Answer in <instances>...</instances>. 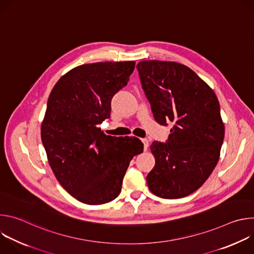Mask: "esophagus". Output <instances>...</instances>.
<instances>
[{"label": "esophagus", "mask_w": 254, "mask_h": 254, "mask_svg": "<svg viewBox=\"0 0 254 254\" xmlns=\"http://www.w3.org/2000/svg\"><path fill=\"white\" fill-rule=\"evenodd\" d=\"M141 141H142V143H143V149H144V151H147L148 148H149V139L142 138Z\"/></svg>", "instance_id": "esophagus-1"}]
</instances>
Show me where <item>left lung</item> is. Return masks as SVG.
Returning <instances> with one entry per match:
<instances>
[{"instance_id":"left-lung-1","label":"left lung","mask_w":254,"mask_h":254,"mask_svg":"<svg viewBox=\"0 0 254 254\" xmlns=\"http://www.w3.org/2000/svg\"><path fill=\"white\" fill-rule=\"evenodd\" d=\"M136 69L156 122L174 124L166 142L152 143L156 164L148 186L161 198L186 197L205 183L219 160L224 124L218 98L183 64L148 60Z\"/></svg>"}]
</instances>
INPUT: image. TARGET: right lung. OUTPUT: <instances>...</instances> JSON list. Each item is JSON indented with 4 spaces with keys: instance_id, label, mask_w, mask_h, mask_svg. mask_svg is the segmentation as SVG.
<instances>
[{
    "instance_id": "1",
    "label": "right lung",
    "mask_w": 254,
    "mask_h": 254,
    "mask_svg": "<svg viewBox=\"0 0 254 254\" xmlns=\"http://www.w3.org/2000/svg\"><path fill=\"white\" fill-rule=\"evenodd\" d=\"M134 61L77 66L53 87L41 126L49 165L60 185L78 201L100 205L116 199L131 159L142 152L132 136L106 135L112 98L127 84Z\"/></svg>"
}]
</instances>
